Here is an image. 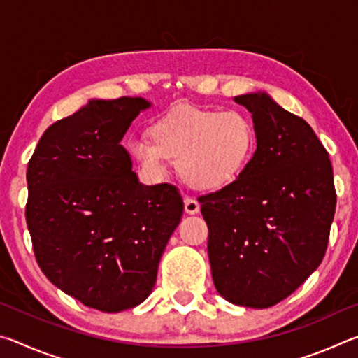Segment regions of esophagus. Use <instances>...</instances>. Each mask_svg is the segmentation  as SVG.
<instances>
[{
  "mask_svg": "<svg viewBox=\"0 0 358 358\" xmlns=\"http://www.w3.org/2000/svg\"><path fill=\"white\" fill-rule=\"evenodd\" d=\"M201 210V203H199L196 199L192 197H186L185 199V211L187 215H196Z\"/></svg>",
  "mask_w": 358,
  "mask_h": 358,
  "instance_id": "1",
  "label": "esophagus"
}]
</instances>
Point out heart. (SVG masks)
Here are the masks:
<instances>
[{"mask_svg": "<svg viewBox=\"0 0 358 358\" xmlns=\"http://www.w3.org/2000/svg\"><path fill=\"white\" fill-rule=\"evenodd\" d=\"M153 141L134 137L128 142L132 159L150 177L161 178L169 159L196 189L215 191L237 180L256 147L251 120L238 110H210L192 106L172 108L153 121Z\"/></svg>", "mask_w": 358, "mask_h": 358, "instance_id": "1", "label": "heart"}]
</instances>
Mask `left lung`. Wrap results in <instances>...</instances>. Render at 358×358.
Segmentation results:
<instances>
[{"label":"left lung","mask_w":358,"mask_h":358,"mask_svg":"<svg viewBox=\"0 0 358 358\" xmlns=\"http://www.w3.org/2000/svg\"><path fill=\"white\" fill-rule=\"evenodd\" d=\"M235 102L252 113L257 148L237 180L199 202L216 290L234 305L262 310L322 262L336 191L329 153L305 120L265 93Z\"/></svg>","instance_id":"left-lung-1"}]
</instances>
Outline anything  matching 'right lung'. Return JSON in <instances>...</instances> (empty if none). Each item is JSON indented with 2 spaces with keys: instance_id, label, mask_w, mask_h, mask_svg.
Listing matches in <instances>:
<instances>
[{
  "instance_id": "add662e5",
  "label": "right lung",
  "mask_w": 358,
  "mask_h": 358,
  "mask_svg": "<svg viewBox=\"0 0 358 358\" xmlns=\"http://www.w3.org/2000/svg\"><path fill=\"white\" fill-rule=\"evenodd\" d=\"M143 98L92 99L48 126L28 162L27 226L48 281L104 313L151 294L157 265L183 215L167 183H138L121 138Z\"/></svg>"
}]
</instances>
